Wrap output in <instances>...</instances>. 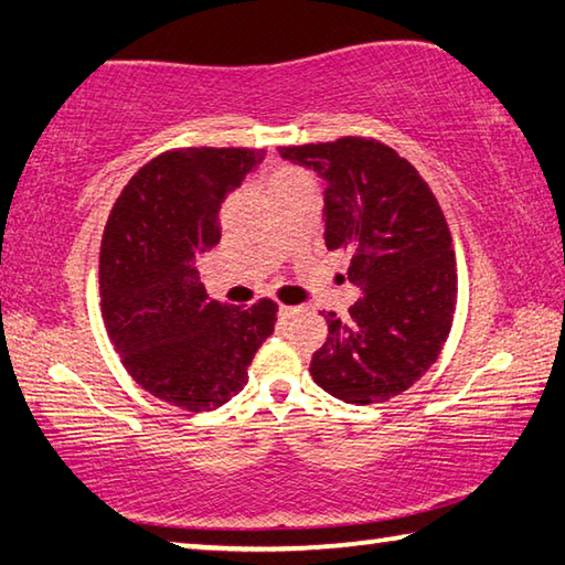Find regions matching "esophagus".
I'll use <instances>...</instances> for the list:
<instances>
[{"label":"esophagus","mask_w":565,"mask_h":565,"mask_svg":"<svg viewBox=\"0 0 565 565\" xmlns=\"http://www.w3.org/2000/svg\"><path fill=\"white\" fill-rule=\"evenodd\" d=\"M296 311H299V306H286V303L279 306V317H281V319H291Z\"/></svg>","instance_id":"obj_1"}]
</instances>
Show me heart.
I'll use <instances>...</instances> for the list:
<instances>
[{
	"mask_svg": "<svg viewBox=\"0 0 565 565\" xmlns=\"http://www.w3.org/2000/svg\"><path fill=\"white\" fill-rule=\"evenodd\" d=\"M286 186H311L309 174H303L299 169H279L274 171L269 179V191L286 189Z\"/></svg>",
	"mask_w": 565,
	"mask_h": 565,
	"instance_id": "b5f03b06",
	"label": "heart"
}]
</instances>
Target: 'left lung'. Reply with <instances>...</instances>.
I'll return each mask as SVG.
<instances>
[{
    "label": "left lung",
    "mask_w": 565,
    "mask_h": 565,
    "mask_svg": "<svg viewBox=\"0 0 565 565\" xmlns=\"http://www.w3.org/2000/svg\"><path fill=\"white\" fill-rule=\"evenodd\" d=\"M279 154L327 181L323 238L351 256L349 281L363 291L347 319L329 311L311 376L347 404L398 396L431 369L451 331L456 256L441 206L418 171L376 139L279 147Z\"/></svg>",
    "instance_id": "8db88e82"
}]
</instances>
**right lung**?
I'll return each instance as SVG.
<instances>
[{
  "label": "right lung",
  "mask_w": 565,
  "mask_h": 565,
  "mask_svg": "<svg viewBox=\"0 0 565 565\" xmlns=\"http://www.w3.org/2000/svg\"><path fill=\"white\" fill-rule=\"evenodd\" d=\"M262 159L264 149L164 151L129 179L104 228V327L131 379L171 406L226 404L274 333L279 306L271 299L246 311L218 303L196 271V256L222 238L226 194Z\"/></svg>",
  "instance_id": "obj_1"
}]
</instances>
